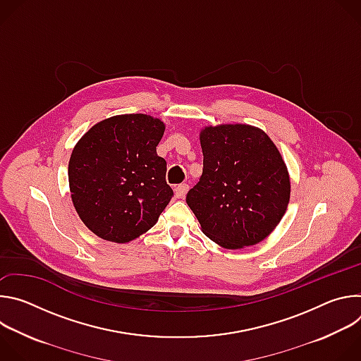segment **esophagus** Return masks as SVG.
Wrapping results in <instances>:
<instances>
[{
	"label": "esophagus",
	"instance_id": "34e87169",
	"mask_svg": "<svg viewBox=\"0 0 361 361\" xmlns=\"http://www.w3.org/2000/svg\"><path fill=\"white\" fill-rule=\"evenodd\" d=\"M188 191V184H178L176 188H174V194L177 198H184L185 194Z\"/></svg>",
	"mask_w": 361,
	"mask_h": 361
}]
</instances>
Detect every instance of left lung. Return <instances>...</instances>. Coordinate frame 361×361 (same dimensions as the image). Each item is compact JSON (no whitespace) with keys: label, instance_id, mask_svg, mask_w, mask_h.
Masks as SVG:
<instances>
[{"label":"left lung","instance_id":"1","mask_svg":"<svg viewBox=\"0 0 361 361\" xmlns=\"http://www.w3.org/2000/svg\"><path fill=\"white\" fill-rule=\"evenodd\" d=\"M200 142L202 174L185 201L202 233L230 250L263 241L290 201L280 151L263 130L245 124L205 127Z\"/></svg>","mask_w":361,"mask_h":361}]
</instances>
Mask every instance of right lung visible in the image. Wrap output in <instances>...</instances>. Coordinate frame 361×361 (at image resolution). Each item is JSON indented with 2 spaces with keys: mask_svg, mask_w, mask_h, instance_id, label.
<instances>
[{
  "mask_svg": "<svg viewBox=\"0 0 361 361\" xmlns=\"http://www.w3.org/2000/svg\"><path fill=\"white\" fill-rule=\"evenodd\" d=\"M166 126L145 114L102 120L77 142L68 163L74 207L99 238L128 243L157 223L173 194L157 156Z\"/></svg>",
  "mask_w": 361,
  "mask_h": 361,
  "instance_id": "add662e5",
  "label": "right lung"
}]
</instances>
